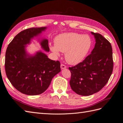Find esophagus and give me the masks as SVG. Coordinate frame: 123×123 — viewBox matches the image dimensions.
Returning <instances> with one entry per match:
<instances>
[{
    "label": "esophagus",
    "instance_id": "esophagus-1",
    "mask_svg": "<svg viewBox=\"0 0 123 123\" xmlns=\"http://www.w3.org/2000/svg\"><path fill=\"white\" fill-rule=\"evenodd\" d=\"M61 68L62 69H66L67 68V66L66 65H65L64 64H62L61 65Z\"/></svg>",
    "mask_w": 123,
    "mask_h": 123
}]
</instances>
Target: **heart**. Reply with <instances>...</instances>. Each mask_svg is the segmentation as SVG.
<instances>
[{"mask_svg":"<svg viewBox=\"0 0 123 123\" xmlns=\"http://www.w3.org/2000/svg\"><path fill=\"white\" fill-rule=\"evenodd\" d=\"M91 39L87 35L77 33L59 34L55 39V45H50L51 50L59 55V51L65 53L66 61L76 65L83 61L91 46Z\"/></svg>","mask_w":123,"mask_h":123,"instance_id":"b5f03b06","label":"heart"}]
</instances>
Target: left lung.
I'll list each match as a JSON object with an SVG mask.
<instances>
[{"instance_id":"1","label":"left lung","mask_w":123,"mask_h":123,"mask_svg":"<svg viewBox=\"0 0 123 123\" xmlns=\"http://www.w3.org/2000/svg\"><path fill=\"white\" fill-rule=\"evenodd\" d=\"M91 33L96 40L91 53L82 62L69 68L71 89L76 93L84 96L101 90L108 81L113 69L111 43L99 33Z\"/></svg>"}]
</instances>
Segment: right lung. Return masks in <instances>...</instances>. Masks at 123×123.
<instances>
[{"instance_id": "add662e5", "label": "right lung", "mask_w": 123, "mask_h": 123, "mask_svg": "<svg viewBox=\"0 0 123 123\" xmlns=\"http://www.w3.org/2000/svg\"><path fill=\"white\" fill-rule=\"evenodd\" d=\"M46 29L24 30L15 36L6 49V75L13 87L22 93L29 95L43 93L49 87L53 77L61 71L60 62L51 60L41 52L27 57L25 45ZM41 45L44 50L49 51L47 39L43 40Z\"/></svg>"}]
</instances>
